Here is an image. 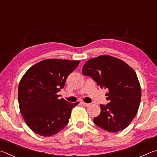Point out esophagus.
I'll return each mask as SVG.
<instances>
[{
	"label": "esophagus",
	"instance_id": "obj_1",
	"mask_svg": "<svg viewBox=\"0 0 157 157\" xmlns=\"http://www.w3.org/2000/svg\"><path fill=\"white\" fill-rule=\"evenodd\" d=\"M82 104H83V105L85 107H88L90 105V103H84V102L82 103Z\"/></svg>",
	"mask_w": 157,
	"mask_h": 157
}]
</instances>
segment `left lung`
Instances as JSON below:
<instances>
[{
  "mask_svg": "<svg viewBox=\"0 0 157 157\" xmlns=\"http://www.w3.org/2000/svg\"><path fill=\"white\" fill-rule=\"evenodd\" d=\"M82 72L108 90L109 103L101 104V113L94 123L109 132L124 130L135 117L141 102V86L135 71L122 60L103 55L87 60Z\"/></svg>",
  "mask_w": 157,
  "mask_h": 157,
  "instance_id": "8db88e82",
  "label": "left lung"
}]
</instances>
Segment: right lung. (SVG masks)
<instances>
[{
    "instance_id": "1",
    "label": "right lung",
    "mask_w": 157,
    "mask_h": 157,
    "mask_svg": "<svg viewBox=\"0 0 157 157\" xmlns=\"http://www.w3.org/2000/svg\"><path fill=\"white\" fill-rule=\"evenodd\" d=\"M80 60L45 59L27 70L18 85L21 113L36 134L50 136L59 132L69 122L71 111L78 102L59 99L57 93Z\"/></svg>"
}]
</instances>
